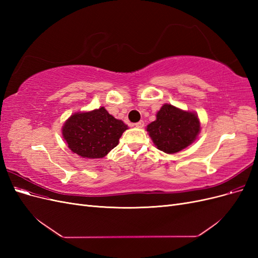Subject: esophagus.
<instances>
[{
    "label": "esophagus",
    "instance_id": "obj_1",
    "mask_svg": "<svg viewBox=\"0 0 258 258\" xmlns=\"http://www.w3.org/2000/svg\"><path fill=\"white\" fill-rule=\"evenodd\" d=\"M135 124H136L137 128H143L144 127V121L143 120H140V121L136 122Z\"/></svg>",
    "mask_w": 258,
    "mask_h": 258
}]
</instances>
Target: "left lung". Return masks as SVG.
<instances>
[{"label":"left lung","instance_id":"obj_1","mask_svg":"<svg viewBox=\"0 0 258 258\" xmlns=\"http://www.w3.org/2000/svg\"><path fill=\"white\" fill-rule=\"evenodd\" d=\"M156 117L147 126V131L158 150L168 154L190 145L200 131L196 114L178 110L171 104L163 105Z\"/></svg>","mask_w":258,"mask_h":258}]
</instances>
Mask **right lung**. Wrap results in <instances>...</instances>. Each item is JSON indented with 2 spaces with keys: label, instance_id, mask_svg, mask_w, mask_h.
<instances>
[{
  "label": "right lung",
  "instance_id": "obj_1",
  "mask_svg": "<svg viewBox=\"0 0 258 258\" xmlns=\"http://www.w3.org/2000/svg\"><path fill=\"white\" fill-rule=\"evenodd\" d=\"M127 124L104 107L72 115L62 128L70 150L84 158H102L117 146Z\"/></svg>",
  "mask_w": 258,
  "mask_h": 258
}]
</instances>
